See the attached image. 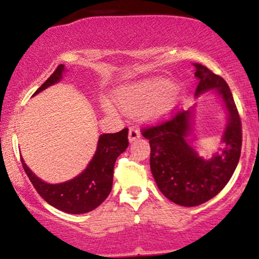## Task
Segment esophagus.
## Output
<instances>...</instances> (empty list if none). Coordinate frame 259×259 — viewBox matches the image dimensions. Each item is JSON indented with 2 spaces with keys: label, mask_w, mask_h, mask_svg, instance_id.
<instances>
[{
  "label": "esophagus",
  "mask_w": 259,
  "mask_h": 259,
  "mask_svg": "<svg viewBox=\"0 0 259 259\" xmlns=\"http://www.w3.org/2000/svg\"><path fill=\"white\" fill-rule=\"evenodd\" d=\"M130 142L136 141V140L140 139V132L138 127H130L129 129V136H127Z\"/></svg>",
  "instance_id": "obj_1"
}]
</instances>
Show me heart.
<instances>
[{
	"mask_svg": "<svg viewBox=\"0 0 259 259\" xmlns=\"http://www.w3.org/2000/svg\"><path fill=\"white\" fill-rule=\"evenodd\" d=\"M183 97L180 89L167 79H152L127 85L118 92L115 103L118 108L125 113L144 112V119L148 123H156L170 113ZM112 112V107L107 106Z\"/></svg>",
	"mask_w": 259,
	"mask_h": 259,
	"instance_id": "heart-1",
	"label": "heart"
}]
</instances>
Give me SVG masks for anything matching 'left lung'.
<instances>
[{
  "instance_id": "obj_1",
  "label": "left lung",
  "mask_w": 259,
  "mask_h": 259,
  "mask_svg": "<svg viewBox=\"0 0 259 259\" xmlns=\"http://www.w3.org/2000/svg\"><path fill=\"white\" fill-rule=\"evenodd\" d=\"M194 67L195 76L200 80L195 96L213 90L227 113L219 147L206 156L198 151L192 134L196 106L142 132L150 140V167L159 191L184 207L204 203L224 189L237 167L242 142L241 120L225 80L200 63Z\"/></svg>"
}]
</instances>
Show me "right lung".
<instances>
[{
    "instance_id": "1",
    "label": "right lung",
    "mask_w": 259,
    "mask_h": 259,
    "mask_svg": "<svg viewBox=\"0 0 259 259\" xmlns=\"http://www.w3.org/2000/svg\"><path fill=\"white\" fill-rule=\"evenodd\" d=\"M67 72L63 64L58 65L55 73L35 91L40 94L45 89L57 84ZM129 146L127 129L115 134H102L97 141L96 152L86 168L73 179L59 184H50L36 177L26 165L22 164L26 175L38 195L52 207L69 214H84L97 208L108 197L113 185V169L115 159Z\"/></svg>"
}]
</instances>
